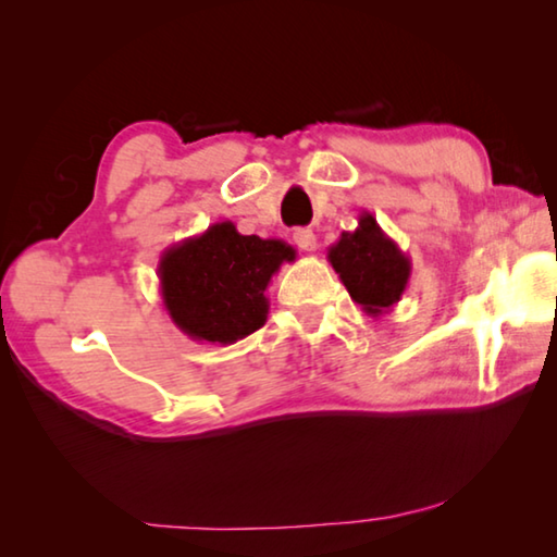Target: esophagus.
Returning <instances> with one entry per match:
<instances>
[{"instance_id": "obj_1", "label": "esophagus", "mask_w": 557, "mask_h": 557, "mask_svg": "<svg viewBox=\"0 0 557 557\" xmlns=\"http://www.w3.org/2000/svg\"><path fill=\"white\" fill-rule=\"evenodd\" d=\"M292 238H295L297 248L305 250V252H312L317 248V235H314L312 228H299V231H295Z\"/></svg>"}]
</instances>
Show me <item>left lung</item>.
<instances>
[{
	"mask_svg": "<svg viewBox=\"0 0 557 557\" xmlns=\"http://www.w3.org/2000/svg\"><path fill=\"white\" fill-rule=\"evenodd\" d=\"M326 260L342 277L351 299L371 317H381L398 305L412 272L410 258L391 235H385L369 211L358 215L356 231L338 235L326 250Z\"/></svg>",
	"mask_w": 557,
	"mask_h": 557,
	"instance_id": "8db88e82",
	"label": "left lung"
}]
</instances>
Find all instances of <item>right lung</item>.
I'll return each instance as SVG.
<instances>
[{"label": "right lung", "instance_id": "1", "mask_svg": "<svg viewBox=\"0 0 557 557\" xmlns=\"http://www.w3.org/2000/svg\"><path fill=\"white\" fill-rule=\"evenodd\" d=\"M292 245L213 223L162 252L157 275L169 319L206 344H235L268 322L265 289L282 262H295Z\"/></svg>", "mask_w": 557, "mask_h": 557}]
</instances>
